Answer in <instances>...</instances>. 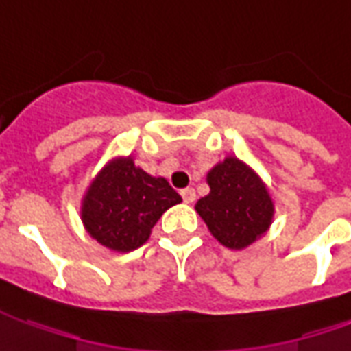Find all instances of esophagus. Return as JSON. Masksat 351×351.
Here are the masks:
<instances>
[{
    "label": "esophagus",
    "instance_id": "34e87169",
    "mask_svg": "<svg viewBox=\"0 0 351 351\" xmlns=\"http://www.w3.org/2000/svg\"><path fill=\"white\" fill-rule=\"evenodd\" d=\"M180 195H182V199H184V202H186V204H191V202H195V199H197V195H195L193 187H186V189H182Z\"/></svg>",
    "mask_w": 351,
    "mask_h": 351
}]
</instances>
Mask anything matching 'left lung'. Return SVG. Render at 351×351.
I'll return each mask as SVG.
<instances>
[{"label":"left lung","instance_id":"obj_1","mask_svg":"<svg viewBox=\"0 0 351 351\" xmlns=\"http://www.w3.org/2000/svg\"><path fill=\"white\" fill-rule=\"evenodd\" d=\"M210 195L197 202V211L224 247H248L271 224V197L258 176L237 158H226L208 175Z\"/></svg>","mask_w":351,"mask_h":351}]
</instances>
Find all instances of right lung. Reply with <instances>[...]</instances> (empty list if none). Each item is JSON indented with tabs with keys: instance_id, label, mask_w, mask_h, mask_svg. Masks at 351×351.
I'll return each mask as SVG.
<instances>
[{
	"instance_id": "add662e5",
	"label": "right lung",
	"mask_w": 351,
	"mask_h": 351,
	"mask_svg": "<svg viewBox=\"0 0 351 351\" xmlns=\"http://www.w3.org/2000/svg\"><path fill=\"white\" fill-rule=\"evenodd\" d=\"M182 202L165 178H152L130 158L114 160L82 200V223L101 245L130 252L141 247L165 210Z\"/></svg>"
}]
</instances>
